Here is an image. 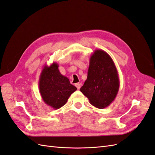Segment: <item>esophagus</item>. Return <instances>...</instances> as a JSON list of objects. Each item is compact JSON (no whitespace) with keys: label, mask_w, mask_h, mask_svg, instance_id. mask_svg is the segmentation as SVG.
Here are the masks:
<instances>
[{"label":"esophagus","mask_w":155,"mask_h":155,"mask_svg":"<svg viewBox=\"0 0 155 155\" xmlns=\"http://www.w3.org/2000/svg\"><path fill=\"white\" fill-rule=\"evenodd\" d=\"M75 86L77 87V88L78 89V90H79L81 88V84H79V83H77V84H75Z\"/></svg>","instance_id":"obj_1"}]
</instances>
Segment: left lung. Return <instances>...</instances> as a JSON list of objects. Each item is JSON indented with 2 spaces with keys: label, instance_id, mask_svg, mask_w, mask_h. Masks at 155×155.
Wrapping results in <instances>:
<instances>
[{
  "label": "left lung",
  "instance_id": "left-lung-1",
  "mask_svg": "<svg viewBox=\"0 0 155 155\" xmlns=\"http://www.w3.org/2000/svg\"><path fill=\"white\" fill-rule=\"evenodd\" d=\"M120 82L117 67L110 55L96 50L90 58L88 76L80 90L91 105L104 109L114 100Z\"/></svg>",
  "mask_w": 155,
  "mask_h": 155
}]
</instances>
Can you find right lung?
Instances as JSON below:
<instances>
[{"label": "right lung", "instance_id": "1", "mask_svg": "<svg viewBox=\"0 0 155 155\" xmlns=\"http://www.w3.org/2000/svg\"><path fill=\"white\" fill-rule=\"evenodd\" d=\"M58 64L54 62L45 65L40 75L38 86L44 102L54 109L64 105L77 88L70 83L69 78L62 75Z\"/></svg>", "mask_w": 155, "mask_h": 155}]
</instances>
